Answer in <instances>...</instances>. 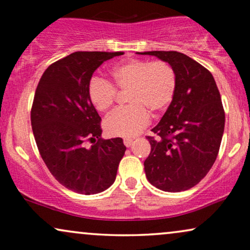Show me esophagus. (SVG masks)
I'll return each instance as SVG.
<instances>
[{"label": "esophagus", "mask_w": 250, "mask_h": 250, "mask_svg": "<svg viewBox=\"0 0 250 250\" xmlns=\"http://www.w3.org/2000/svg\"><path fill=\"white\" fill-rule=\"evenodd\" d=\"M132 143H133V139H131V138H125L124 139V145L127 146H132Z\"/></svg>", "instance_id": "esophagus-1"}]
</instances>
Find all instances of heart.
<instances>
[{
  "mask_svg": "<svg viewBox=\"0 0 250 250\" xmlns=\"http://www.w3.org/2000/svg\"><path fill=\"white\" fill-rule=\"evenodd\" d=\"M110 83L93 78L87 88L92 105L100 112L112 107L116 90L127 91L128 105L118 109L104 121L108 134L133 136L150 122V113L162 114L172 104L176 92V75L165 61L129 59L109 70Z\"/></svg>",
  "mask_w": 250,
  "mask_h": 250,
  "instance_id": "obj_1",
  "label": "heart"
}]
</instances>
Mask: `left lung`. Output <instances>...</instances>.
Here are the masks:
<instances>
[{"label": "left lung", "instance_id": "8db88e82", "mask_svg": "<svg viewBox=\"0 0 250 250\" xmlns=\"http://www.w3.org/2000/svg\"><path fill=\"white\" fill-rule=\"evenodd\" d=\"M168 62L176 75V92L162 121L146 136L151 146L145 160L146 179L167 192L196 186L209 172L220 150L225 114L210 71L176 51H149Z\"/></svg>", "mask_w": 250, "mask_h": 250}]
</instances>
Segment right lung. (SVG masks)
<instances>
[{"instance_id": "add662e5", "label": "right lung", "mask_w": 250, "mask_h": 250, "mask_svg": "<svg viewBox=\"0 0 250 250\" xmlns=\"http://www.w3.org/2000/svg\"><path fill=\"white\" fill-rule=\"evenodd\" d=\"M122 54L74 52L50 64L36 87L30 121L40 155L54 179L74 192L108 189L125 153L122 138L101 139V117L87 97L95 69Z\"/></svg>"}]
</instances>
